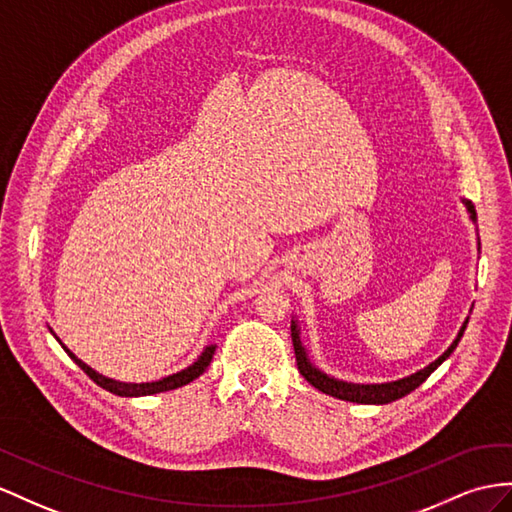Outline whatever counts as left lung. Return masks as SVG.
I'll list each match as a JSON object with an SVG mask.
<instances>
[{
	"label": "left lung",
	"instance_id": "obj_1",
	"mask_svg": "<svg viewBox=\"0 0 512 512\" xmlns=\"http://www.w3.org/2000/svg\"><path fill=\"white\" fill-rule=\"evenodd\" d=\"M467 212H469V218L476 222V207L471 201L463 199ZM478 251H480V240H478ZM467 322L469 318H465L461 331H458L456 339L450 344V348L443 352V355L439 359L432 361L430 365H426L424 370H417L415 374H409L404 378H398V381H391V383H374V385H363V383H346V381H339V378L335 376H329L324 374L320 368H316V365L311 363L309 355H307V348L303 346V339H300V326H298V320H292V342H294V352H296V363H298V370L300 374L305 376V381L309 385L316 387L318 391L326 393V396H333V398H339V400H346V402H357V404H387V402H393L398 398H404L406 393H411L413 389H417L419 385H422L426 378L435 372L439 365L448 359L454 348L458 346V342H461V337L467 329Z\"/></svg>",
	"mask_w": 512,
	"mask_h": 512
}]
</instances>
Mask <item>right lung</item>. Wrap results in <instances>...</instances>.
Instances as JSON below:
<instances>
[{"label": "right lung", "instance_id": "1", "mask_svg": "<svg viewBox=\"0 0 512 512\" xmlns=\"http://www.w3.org/2000/svg\"><path fill=\"white\" fill-rule=\"evenodd\" d=\"M51 331V329H49ZM51 335L56 337V333L51 331ZM58 339V337H56ZM60 342V339H58ZM60 346L64 348V352H67V355L80 365V368L93 378V381L99 385V387H103L106 391H110V393H116V396H123V398H138V396H151V393H162V391H170V389H177V387H183V385H188V383H192L194 378H199L205 370H207V365L212 363V357H214V352H216V344H209V346H205V350L201 352V357L196 359L192 365H188L186 370H181V372H177V374H170V376H164V378H160V381H153V383H121V381H114V378H108V376H103V374H99V372H95L93 368H90V365H86L82 359H77L73 352L64 346L62 342H60Z\"/></svg>", "mask_w": 512, "mask_h": 512}]
</instances>
